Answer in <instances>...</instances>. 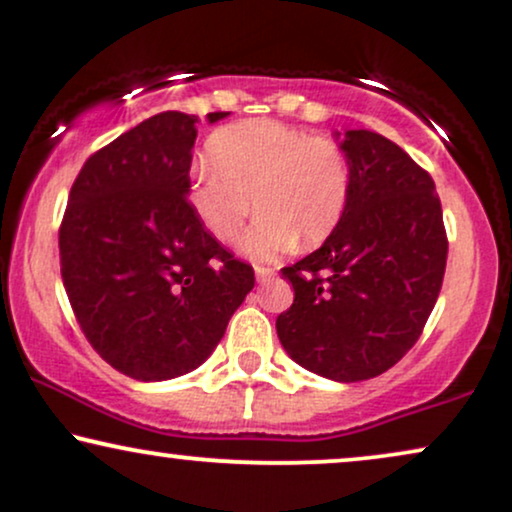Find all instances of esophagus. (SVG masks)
I'll return each instance as SVG.
<instances>
[{"label":"esophagus","instance_id":"1","mask_svg":"<svg viewBox=\"0 0 512 512\" xmlns=\"http://www.w3.org/2000/svg\"><path fill=\"white\" fill-rule=\"evenodd\" d=\"M273 275H275V268H270V266H256V280H258V282H268Z\"/></svg>","mask_w":512,"mask_h":512}]
</instances>
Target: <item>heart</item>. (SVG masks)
<instances>
[{
	"instance_id": "obj_1",
	"label": "heart",
	"mask_w": 512,
	"mask_h": 512,
	"mask_svg": "<svg viewBox=\"0 0 512 512\" xmlns=\"http://www.w3.org/2000/svg\"><path fill=\"white\" fill-rule=\"evenodd\" d=\"M351 194L349 159L327 137L277 121H246L208 140L206 163L194 170L187 199L218 242H235L258 213L242 249L256 261L318 246L342 220Z\"/></svg>"
}]
</instances>
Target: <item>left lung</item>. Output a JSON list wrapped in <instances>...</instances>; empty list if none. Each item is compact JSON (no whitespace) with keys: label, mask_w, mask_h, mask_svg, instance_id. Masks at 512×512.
<instances>
[{"label":"left lung","mask_w":512,"mask_h":512,"mask_svg":"<svg viewBox=\"0 0 512 512\" xmlns=\"http://www.w3.org/2000/svg\"><path fill=\"white\" fill-rule=\"evenodd\" d=\"M339 147L351 168L349 204L320 249L282 268L294 304L275 327L301 368L361 382L387 372L420 339L444 282L449 239L434 180L399 144L346 130Z\"/></svg>","instance_id":"obj_1"}]
</instances>
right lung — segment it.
Instances as JSON below:
<instances>
[{"label":"right lung","mask_w":512,"mask_h":512,"mask_svg":"<svg viewBox=\"0 0 512 512\" xmlns=\"http://www.w3.org/2000/svg\"><path fill=\"white\" fill-rule=\"evenodd\" d=\"M225 116L208 113V123ZM197 121L156 113L94 151L61 220V277L75 320L132 380L199 368L256 282L187 201Z\"/></svg>","instance_id":"right-lung-1"}]
</instances>
